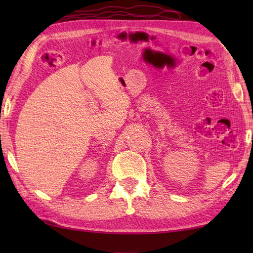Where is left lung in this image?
<instances>
[{"label":"left lung","mask_w":253,"mask_h":253,"mask_svg":"<svg viewBox=\"0 0 253 253\" xmlns=\"http://www.w3.org/2000/svg\"><path fill=\"white\" fill-rule=\"evenodd\" d=\"M252 139H253V138H252Z\"/></svg>","instance_id":"left-lung-1"}]
</instances>
